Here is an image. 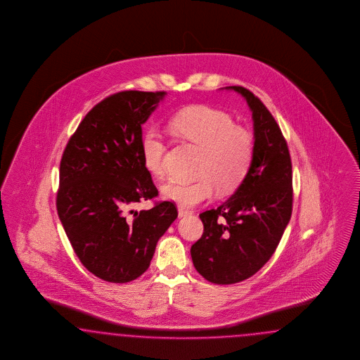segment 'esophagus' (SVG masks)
<instances>
[{
    "label": "esophagus",
    "mask_w": 360,
    "mask_h": 360,
    "mask_svg": "<svg viewBox=\"0 0 360 360\" xmlns=\"http://www.w3.org/2000/svg\"><path fill=\"white\" fill-rule=\"evenodd\" d=\"M191 212L188 211V210H186L184 207H178V215H179V218H184V217H187V215H190Z\"/></svg>",
    "instance_id": "obj_1"
}]
</instances>
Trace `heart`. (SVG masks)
<instances>
[{
  "label": "heart",
  "mask_w": 360,
  "mask_h": 360,
  "mask_svg": "<svg viewBox=\"0 0 360 360\" xmlns=\"http://www.w3.org/2000/svg\"><path fill=\"white\" fill-rule=\"evenodd\" d=\"M169 129L203 150L195 181H169L161 193L165 199L191 208L211 199L218 190L229 195L239 188L251 170L255 140L251 131L235 125L227 112L207 105L182 109L169 120ZM166 152L162 134L148 129L141 139L143 167L155 178L165 174Z\"/></svg>",
  "instance_id": "1"
}]
</instances>
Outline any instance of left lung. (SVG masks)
Instances as JSON below:
<instances>
[{"mask_svg":"<svg viewBox=\"0 0 360 360\" xmlns=\"http://www.w3.org/2000/svg\"><path fill=\"white\" fill-rule=\"evenodd\" d=\"M247 100L255 131L251 170L235 194L199 215L202 238L191 247L196 271L219 285L240 283L272 257L293 208L292 160L272 113L250 89L232 86Z\"/></svg>","mask_w":360,"mask_h":360,"instance_id":"obj_1","label":"left lung"}]
</instances>
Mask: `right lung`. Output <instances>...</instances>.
Here are the masks:
<instances>
[{
  "label": "right lung",
  "instance_id": "obj_1",
  "mask_svg": "<svg viewBox=\"0 0 360 360\" xmlns=\"http://www.w3.org/2000/svg\"><path fill=\"white\" fill-rule=\"evenodd\" d=\"M165 95L121 91L101 100L70 137L60 160L58 215L79 260L108 283L140 277L178 217L169 200L133 208L158 195L142 165L141 125Z\"/></svg>",
  "mask_w": 360,
  "mask_h": 360
}]
</instances>
